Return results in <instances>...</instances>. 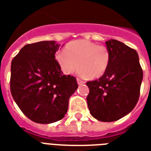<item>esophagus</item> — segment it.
<instances>
[{
    "label": "esophagus",
    "instance_id": "1",
    "mask_svg": "<svg viewBox=\"0 0 151 151\" xmlns=\"http://www.w3.org/2000/svg\"><path fill=\"white\" fill-rule=\"evenodd\" d=\"M77 82H78V85H82L84 84L85 82L83 81H81V80H80L79 78H77Z\"/></svg>",
    "mask_w": 151,
    "mask_h": 151
}]
</instances>
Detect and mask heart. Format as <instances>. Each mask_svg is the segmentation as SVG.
I'll return each instance as SVG.
<instances>
[{
    "instance_id": "obj_1",
    "label": "heart",
    "mask_w": 151,
    "mask_h": 151,
    "mask_svg": "<svg viewBox=\"0 0 151 151\" xmlns=\"http://www.w3.org/2000/svg\"><path fill=\"white\" fill-rule=\"evenodd\" d=\"M56 58L65 74H71L79 66L80 75L93 79L104 75L110 64L108 49L88 40L70 42Z\"/></svg>"
}]
</instances>
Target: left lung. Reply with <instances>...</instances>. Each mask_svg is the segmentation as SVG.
Listing matches in <instances>:
<instances>
[{
  "mask_svg": "<svg viewBox=\"0 0 151 151\" xmlns=\"http://www.w3.org/2000/svg\"><path fill=\"white\" fill-rule=\"evenodd\" d=\"M110 52L106 72L88 81L87 104L90 114L101 122H114L127 115L138 102L143 73L138 53L121 41H106Z\"/></svg>",
  "mask_w": 151,
  "mask_h": 151,
  "instance_id": "obj_1",
  "label": "left lung"
}]
</instances>
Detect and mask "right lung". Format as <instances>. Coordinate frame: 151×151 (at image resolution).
I'll use <instances>...</instances> for the list:
<instances>
[{"label":"right lung","instance_id":"add662e5","mask_svg":"<svg viewBox=\"0 0 151 151\" xmlns=\"http://www.w3.org/2000/svg\"><path fill=\"white\" fill-rule=\"evenodd\" d=\"M60 46L55 41L26 45L12 61V96L24 115L37 123L64 118L70 96L78 87L75 78L64 75L55 60Z\"/></svg>","mask_w":151,"mask_h":151}]
</instances>
